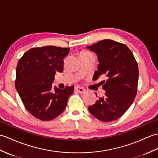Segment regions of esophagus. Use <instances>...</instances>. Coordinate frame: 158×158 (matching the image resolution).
<instances>
[{
	"label": "esophagus",
	"instance_id": "34e87169",
	"mask_svg": "<svg viewBox=\"0 0 158 158\" xmlns=\"http://www.w3.org/2000/svg\"><path fill=\"white\" fill-rule=\"evenodd\" d=\"M75 90L79 93H84L86 92V90L85 89L82 88V87H80V86L75 87Z\"/></svg>",
	"mask_w": 158,
	"mask_h": 158
}]
</instances>
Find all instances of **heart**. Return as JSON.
I'll use <instances>...</instances> for the list:
<instances>
[{
  "label": "heart",
  "mask_w": 158,
  "mask_h": 158,
  "mask_svg": "<svg viewBox=\"0 0 158 158\" xmlns=\"http://www.w3.org/2000/svg\"><path fill=\"white\" fill-rule=\"evenodd\" d=\"M87 52H83L82 53H87Z\"/></svg>",
  "instance_id": "b5f03b06"
}]
</instances>
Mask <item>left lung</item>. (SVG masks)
I'll return each instance as SVG.
<instances>
[{
    "instance_id": "8db88e82",
    "label": "left lung",
    "mask_w": 158,
    "mask_h": 158,
    "mask_svg": "<svg viewBox=\"0 0 158 158\" xmlns=\"http://www.w3.org/2000/svg\"><path fill=\"white\" fill-rule=\"evenodd\" d=\"M86 48L95 52L99 62L94 76L107 78L102 82L105 96L89 106V111L101 121L117 120L128 110L137 93V62L127 45L112 40H101Z\"/></svg>"
}]
</instances>
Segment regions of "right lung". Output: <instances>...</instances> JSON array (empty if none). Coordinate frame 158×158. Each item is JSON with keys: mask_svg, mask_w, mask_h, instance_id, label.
I'll list each match as a JSON object with an SVG mask.
<instances>
[{"mask_svg": "<svg viewBox=\"0 0 158 158\" xmlns=\"http://www.w3.org/2000/svg\"><path fill=\"white\" fill-rule=\"evenodd\" d=\"M69 51L55 46L32 48L17 64L15 89L26 110L40 120L49 121L60 115L73 92V86L63 90L52 87L55 73L64 70L63 59Z\"/></svg>", "mask_w": 158, "mask_h": 158, "instance_id": "obj_1", "label": "right lung"}]
</instances>
